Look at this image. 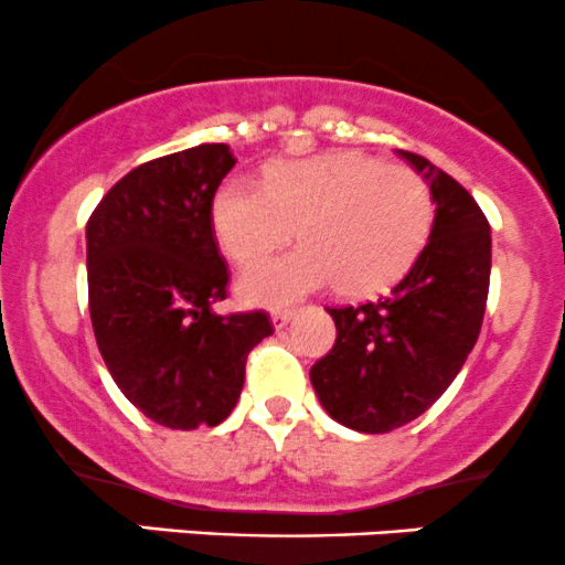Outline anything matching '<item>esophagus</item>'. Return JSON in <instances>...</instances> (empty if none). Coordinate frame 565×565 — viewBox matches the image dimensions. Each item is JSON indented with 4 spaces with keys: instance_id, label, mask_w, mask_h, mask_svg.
I'll list each match as a JSON object with an SVG mask.
<instances>
[{
    "instance_id": "34e87169",
    "label": "esophagus",
    "mask_w": 565,
    "mask_h": 565,
    "mask_svg": "<svg viewBox=\"0 0 565 565\" xmlns=\"http://www.w3.org/2000/svg\"><path fill=\"white\" fill-rule=\"evenodd\" d=\"M292 316H295L292 308H284V311H273L270 321H273V327H276V330H284V327L292 321Z\"/></svg>"
}]
</instances>
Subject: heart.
<instances>
[{
	"instance_id": "1",
	"label": "heart",
	"mask_w": 565,
	"mask_h": 565,
	"mask_svg": "<svg viewBox=\"0 0 565 565\" xmlns=\"http://www.w3.org/2000/svg\"><path fill=\"white\" fill-rule=\"evenodd\" d=\"M212 227L235 265H252L295 238L306 246L238 278L254 306H289L338 284L345 297L396 287L424 254L434 195L424 177L364 152H327L268 171L263 184L227 179L214 192Z\"/></svg>"
}]
</instances>
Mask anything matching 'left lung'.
<instances>
[{
  "label": "left lung",
  "mask_w": 565,
  "mask_h": 565,
  "mask_svg": "<svg viewBox=\"0 0 565 565\" xmlns=\"http://www.w3.org/2000/svg\"><path fill=\"white\" fill-rule=\"evenodd\" d=\"M429 184L431 238L392 295L327 308L332 351L311 367L313 392L338 424L386 434L426 413L475 349L491 284V225L454 177L399 150Z\"/></svg>",
  "instance_id": "left-lung-1"
}]
</instances>
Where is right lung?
Returning <instances> with one entry per match:
<instances>
[{
  "label": "right lung",
  "mask_w": 565,
  "mask_h": 565,
  "mask_svg": "<svg viewBox=\"0 0 565 565\" xmlns=\"http://www.w3.org/2000/svg\"><path fill=\"white\" fill-rule=\"evenodd\" d=\"M233 166L227 145L141 163L85 227L98 351L128 402L169 429L222 424L244 388L246 356L273 334L265 311L216 316L212 308L231 278L212 201Z\"/></svg>",
  "instance_id": "add662e5"
}]
</instances>
